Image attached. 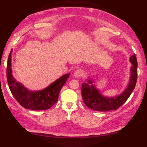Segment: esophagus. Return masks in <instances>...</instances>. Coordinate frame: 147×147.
<instances>
[{
	"label": "esophagus",
	"instance_id": "esophagus-1",
	"mask_svg": "<svg viewBox=\"0 0 147 147\" xmlns=\"http://www.w3.org/2000/svg\"><path fill=\"white\" fill-rule=\"evenodd\" d=\"M74 77H76V78H78V77H81L82 75H83V72H82L81 70H76L75 72H74Z\"/></svg>",
	"mask_w": 147,
	"mask_h": 147
}]
</instances>
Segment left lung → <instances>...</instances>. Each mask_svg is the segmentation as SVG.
Listing matches in <instances>:
<instances>
[{"label": "left lung", "mask_w": 147, "mask_h": 147, "mask_svg": "<svg viewBox=\"0 0 147 147\" xmlns=\"http://www.w3.org/2000/svg\"><path fill=\"white\" fill-rule=\"evenodd\" d=\"M130 62L132 65L131 69V80L126 89L121 95L113 97H106L102 96L99 91L92 84L91 80L88 83H83L82 86V95L84 103L88 108L92 110L108 112L115 110L121 107L129 97L136 86L137 79V61L136 55L130 57Z\"/></svg>", "instance_id": "1"}]
</instances>
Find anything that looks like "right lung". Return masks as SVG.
<instances>
[{"label": "right lung", "instance_id": "1", "mask_svg": "<svg viewBox=\"0 0 147 147\" xmlns=\"http://www.w3.org/2000/svg\"><path fill=\"white\" fill-rule=\"evenodd\" d=\"M11 51L7 61V79L13 97L22 107L27 109L45 110L51 107L57 102L60 91L69 77L70 74L62 76L42 91H29L13 77L11 68Z\"/></svg>", "mask_w": 147, "mask_h": 147}]
</instances>
